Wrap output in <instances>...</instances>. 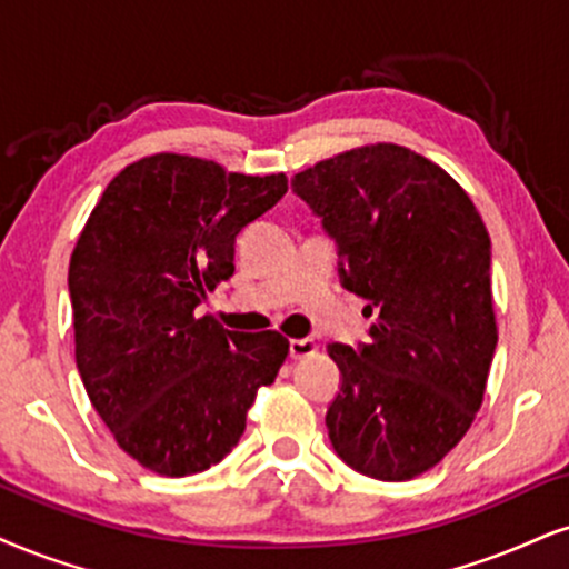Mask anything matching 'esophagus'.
<instances>
[{"mask_svg":"<svg viewBox=\"0 0 569 569\" xmlns=\"http://www.w3.org/2000/svg\"><path fill=\"white\" fill-rule=\"evenodd\" d=\"M317 353V342L313 340H290V359H306V356Z\"/></svg>","mask_w":569,"mask_h":569,"instance_id":"34e87169","label":"esophagus"}]
</instances>
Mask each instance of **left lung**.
Here are the masks:
<instances>
[{"label":"left lung","instance_id":"8db88e82","mask_svg":"<svg viewBox=\"0 0 569 569\" xmlns=\"http://www.w3.org/2000/svg\"><path fill=\"white\" fill-rule=\"evenodd\" d=\"M292 192L371 317L367 342L327 348L342 375L327 409L335 453L367 478H417L465 438L486 392L499 342L486 223L443 168L385 142L306 168Z\"/></svg>","mask_w":569,"mask_h":569}]
</instances>
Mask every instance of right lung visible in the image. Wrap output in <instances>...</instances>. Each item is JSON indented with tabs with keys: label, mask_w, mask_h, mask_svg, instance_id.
<instances>
[{
	"label": "right lung",
	"mask_w": 569,
	"mask_h": 569,
	"mask_svg": "<svg viewBox=\"0 0 569 569\" xmlns=\"http://www.w3.org/2000/svg\"><path fill=\"white\" fill-rule=\"evenodd\" d=\"M284 192V173L160 152L110 181L76 242V367L116 443L152 472L219 465L287 359L273 329L229 332L194 313L234 273L237 234Z\"/></svg>",
	"instance_id": "add662e5"
}]
</instances>
